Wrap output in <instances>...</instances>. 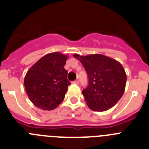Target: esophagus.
Returning <instances> with one entry per match:
<instances>
[{
  "label": "esophagus",
  "instance_id": "1",
  "mask_svg": "<svg viewBox=\"0 0 149 149\" xmlns=\"http://www.w3.org/2000/svg\"><path fill=\"white\" fill-rule=\"evenodd\" d=\"M73 84H77H77H79V80H78V79H76L75 81H73Z\"/></svg>",
  "mask_w": 149,
  "mask_h": 149
}]
</instances>
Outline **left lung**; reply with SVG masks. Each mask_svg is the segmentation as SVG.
<instances>
[{
  "label": "left lung",
  "instance_id": "obj_1",
  "mask_svg": "<svg viewBox=\"0 0 149 149\" xmlns=\"http://www.w3.org/2000/svg\"><path fill=\"white\" fill-rule=\"evenodd\" d=\"M84 65L89 85L82 91L87 106L93 111H105L122 98L127 81L125 71L119 62L102 54H74Z\"/></svg>",
  "mask_w": 149,
  "mask_h": 149
}]
</instances>
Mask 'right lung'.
<instances>
[{
  "mask_svg": "<svg viewBox=\"0 0 149 149\" xmlns=\"http://www.w3.org/2000/svg\"><path fill=\"white\" fill-rule=\"evenodd\" d=\"M67 55L54 52L39 59L26 74L24 85L30 101L39 108L54 110L62 103L71 83L64 68Z\"/></svg>",
  "mask_w": 149,
  "mask_h": 149,
  "instance_id": "1",
  "label": "right lung"
}]
</instances>
